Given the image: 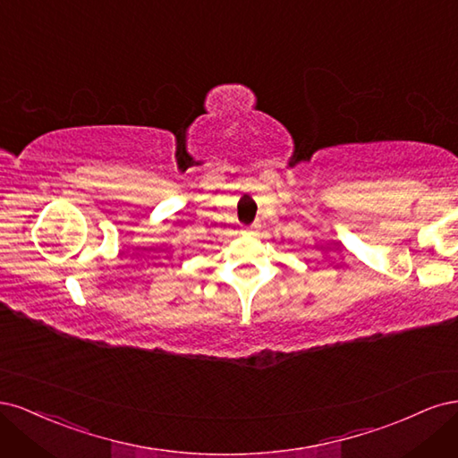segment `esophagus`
<instances>
[{
  "label": "esophagus",
  "mask_w": 458,
  "mask_h": 458,
  "mask_svg": "<svg viewBox=\"0 0 458 458\" xmlns=\"http://www.w3.org/2000/svg\"><path fill=\"white\" fill-rule=\"evenodd\" d=\"M254 229H256V225H250V227H246V233H254Z\"/></svg>",
  "instance_id": "esophagus-1"
}]
</instances>
